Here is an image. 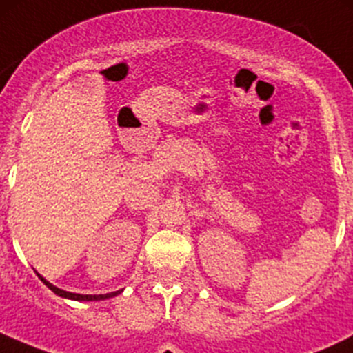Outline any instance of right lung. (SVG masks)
Instances as JSON below:
<instances>
[{
    "instance_id": "1",
    "label": "right lung",
    "mask_w": 353,
    "mask_h": 353,
    "mask_svg": "<svg viewBox=\"0 0 353 353\" xmlns=\"http://www.w3.org/2000/svg\"><path fill=\"white\" fill-rule=\"evenodd\" d=\"M37 276L42 280V282H44V285L48 287V288H51V290L54 292L56 295H59V297H65V299H71V301H104V299H110V297H114V295H117V294H121V292H123V290H116V292H110V294H101V295L73 294V292H66V290H63V288L54 287V285H52V283H49L48 280L42 279V276L39 275V273H37Z\"/></svg>"
}]
</instances>
